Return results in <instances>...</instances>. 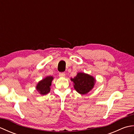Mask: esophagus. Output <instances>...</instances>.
Segmentation results:
<instances>
[{"label": "esophagus", "instance_id": "obj_1", "mask_svg": "<svg viewBox=\"0 0 134 134\" xmlns=\"http://www.w3.org/2000/svg\"><path fill=\"white\" fill-rule=\"evenodd\" d=\"M59 76H60V77H65V74L64 72H60L59 74Z\"/></svg>", "mask_w": 134, "mask_h": 134}]
</instances>
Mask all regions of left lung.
Segmentation results:
<instances>
[{
    "label": "left lung",
    "mask_w": 134,
    "mask_h": 134,
    "mask_svg": "<svg viewBox=\"0 0 134 134\" xmlns=\"http://www.w3.org/2000/svg\"><path fill=\"white\" fill-rule=\"evenodd\" d=\"M73 82L74 87L78 93L86 94L92 90L96 82V79L93 76L85 72L77 73L74 78H71Z\"/></svg>",
    "instance_id": "obj_1"
}]
</instances>
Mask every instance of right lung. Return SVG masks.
Returning <instances> with one entry per match:
<instances>
[{"label":"right lung","mask_w":134,"mask_h":134,"mask_svg":"<svg viewBox=\"0 0 134 134\" xmlns=\"http://www.w3.org/2000/svg\"><path fill=\"white\" fill-rule=\"evenodd\" d=\"M53 79V77L52 76H47L38 82L36 89L41 95H46L50 92V86Z\"/></svg>","instance_id":"obj_1"}]
</instances>
